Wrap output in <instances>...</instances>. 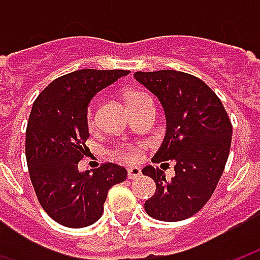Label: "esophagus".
<instances>
[{"mask_svg": "<svg viewBox=\"0 0 260 260\" xmlns=\"http://www.w3.org/2000/svg\"><path fill=\"white\" fill-rule=\"evenodd\" d=\"M138 177H141V169H138V167H131L128 170V178L129 180H135Z\"/></svg>", "mask_w": 260, "mask_h": 260, "instance_id": "34e87169", "label": "esophagus"}]
</instances>
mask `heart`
Listing matches in <instances>:
<instances>
[{
	"label": "heart",
	"instance_id": "b5f03b06",
	"mask_svg": "<svg viewBox=\"0 0 260 260\" xmlns=\"http://www.w3.org/2000/svg\"><path fill=\"white\" fill-rule=\"evenodd\" d=\"M125 103H126V106H128V108L131 110V113H132V111H135L136 108L142 107L143 104L152 102H150V97L147 96V94H145V93H142V91L128 90L125 93ZM86 125H87V129L90 131V132H94V131H96L97 119L96 113H94L93 108H89V111L86 114ZM141 146H128L117 153L118 158L124 160L126 163H136V161L141 158Z\"/></svg>",
	"mask_w": 260,
	"mask_h": 260
}]
</instances>
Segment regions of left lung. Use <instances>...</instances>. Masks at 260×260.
<instances>
[{"instance_id":"obj_1","label":"left lung","mask_w":260,"mask_h":260,"mask_svg":"<svg viewBox=\"0 0 260 260\" xmlns=\"http://www.w3.org/2000/svg\"><path fill=\"white\" fill-rule=\"evenodd\" d=\"M134 76L157 96L166 114V136L152 161L175 163L171 180L153 166L142 170L156 182L145 210L161 221L185 220L206 205L217 186L229 158L233 125L221 100L193 75L163 69Z\"/></svg>"}]
</instances>
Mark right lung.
<instances>
[{
	"label": "right lung",
	"mask_w": 260,
	"mask_h": 260,
	"mask_svg": "<svg viewBox=\"0 0 260 260\" xmlns=\"http://www.w3.org/2000/svg\"><path fill=\"white\" fill-rule=\"evenodd\" d=\"M124 69H80L53 80L39 94L26 128V161L40 205L54 221L82 229L102 217L110 188L126 180V170L104 163L93 174L80 173L86 156L89 102Z\"/></svg>",
	"instance_id": "obj_1"
}]
</instances>
